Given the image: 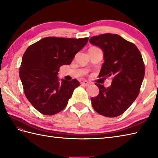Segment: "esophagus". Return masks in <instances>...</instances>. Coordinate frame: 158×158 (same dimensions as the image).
Listing matches in <instances>:
<instances>
[{
    "label": "esophagus",
    "mask_w": 158,
    "mask_h": 158,
    "mask_svg": "<svg viewBox=\"0 0 158 158\" xmlns=\"http://www.w3.org/2000/svg\"><path fill=\"white\" fill-rule=\"evenodd\" d=\"M81 84L82 85H84V86H89L90 83H89V82H88V81H84L81 82Z\"/></svg>",
    "instance_id": "34e87169"
}]
</instances>
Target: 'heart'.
<instances>
[{
  "mask_svg": "<svg viewBox=\"0 0 158 158\" xmlns=\"http://www.w3.org/2000/svg\"><path fill=\"white\" fill-rule=\"evenodd\" d=\"M94 48V47H93V48Z\"/></svg>",
  "mask_w": 158,
  "mask_h": 158,
  "instance_id": "b5f03b06",
  "label": "heart"
}]
</instances>
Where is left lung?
I'll use <instances>...</instances> for the list:
<instances>
[{
    "instance_id": "obj_1",
    "label": "left lung",
    "mask_w": 158,
    "mask_h": 158,
    "mask_svg": "<svg viewBox=\"0 0 158 158\" xmlns=\"http://www.w3.org/2000/svg\"><path fill=\"white\" fill-rule=\"evenodd\" d=\"M102 50L104 63L99 77H110V86L96 83L99 94L91 98L96 111L108 117L122 115L138 96L145 76V65L136 46L116 34H103L89 39Z\"/></svg>"
}]
</instances>
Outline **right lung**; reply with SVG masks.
Instances as JSON below:
<instances>
[{"instance_id": "1", "label": "right lung", "mask_w": 158, "mask_h": 158, "mask_svg": "<svg viewBox=\"0 0 158 158\" xmlns=\"http://www.w3.org/2000/svg\"><path fill=\"white\" fill-rule=\"evenodd\" d=\"M88 38L45 37L29 46L22 57L19 77L26 98L43 115H53L66 106L77 79L60 82V67L69 65Z\"/></svg>"}]
</instances>
